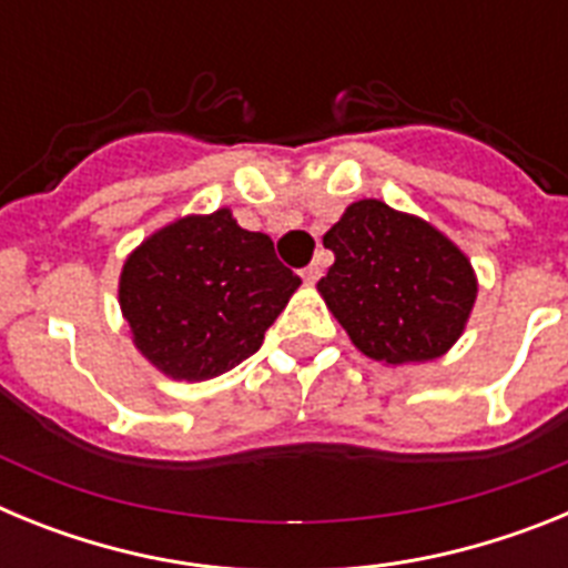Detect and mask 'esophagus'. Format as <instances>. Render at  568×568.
<instances>
[{
    "instance_id": "34e87169",
    "label": "esophagus",
    "mask_w": 568,
    "mask_h": 568,
    "mask_svg": "<svg viewBox=\"0 0 568 568\" xmlns=\"http://www.w3.org/2000/svg\"><path fill=\"white\" fill-rule=\"evenodd\" d=\"M301 278L307 281V284H315V281L321 278V261H313V264H307V267L301 270Z\"/></svg>"
}]
</instances>
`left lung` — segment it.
I'll list each match as a JSON object with an SVG mask.
<instances>
[{
  "mask_svg": "<svg viewBox=\"0 0 568 568\" xmlns=\"http://www.w3.org/2000/svg\"><path fill=\"white\" fill-rule=\"evenodd\" d=\"M324 247L335 264L318 293L361 353L395 366L440 358L460 338L478 278L433 224L364 199L327 230Z\"/></svg>",
  "mask_w": 568,
  "mask_h": 568,
  "instance_id": "obj_1",
  "label": "left lung"
}]
</instances>
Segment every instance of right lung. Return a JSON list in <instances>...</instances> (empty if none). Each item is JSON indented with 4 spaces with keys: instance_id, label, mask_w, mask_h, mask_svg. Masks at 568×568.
Listing matches in <instances>:
<instances>
[{
    "instance_id": "add662e5",
    "label": "right lung",
    "mask_w": 568,
    "mask_h": 568,
    "mask_svg": "<svg viewBox=\"0 0 568 568\" xmlns=\"http://www.w3.org/2000/svg\"><path fill=\"white\" fill-rule=\"evenodd\" d=\"M301 278L227 207L184 215L128 255L119 304L135 349L173 381H207L250 358Z\"/></svg>"
}]
</instances>
